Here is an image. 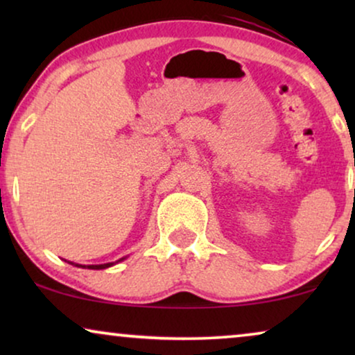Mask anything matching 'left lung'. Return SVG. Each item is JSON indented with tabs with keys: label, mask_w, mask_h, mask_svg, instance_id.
<instances>
[{
	"label": "left lung",
	"mask_w": 355,
	"mask_h": 355,
	"mask_svg": "<svg viewBox=\"0 0 355 355\" xmlns=\"http://www.w3.org/2000/svg\"><path fill=\"white\" fill-rule=\"evenodd\" d=\"M354 193H355V191H354Z\"/></svg>",
	"instance_id": "left-lung-1"
}]
</instances>
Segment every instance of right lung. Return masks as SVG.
Returning <instances> with one entry per match:
<instances>
[{
	"label": "right lung",
	"instance_id": "obj_1",
	"mask_svg": "<svg viewBox=\"0 0 355 355\" xmlns=\"http://www.w3.org/2000/svg\"><path fill=\"white\" fill-rule=\"evenodd\" d=\"M74 265V263H72ZM111 265H114V263H103V265H89L87 266V268H92V270H103V268H108V266H111ZM76 266H82V265H76ZM85 268V266H84Z\"/></svg>",
	"mask_w": 355,
	"mask_h": 355
}]
</instances>
